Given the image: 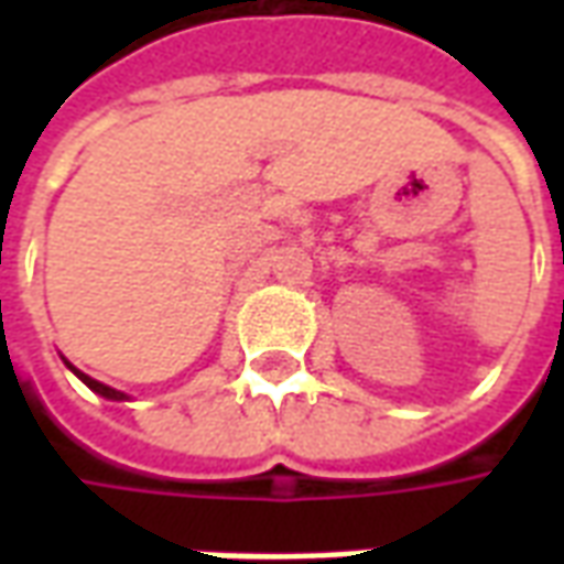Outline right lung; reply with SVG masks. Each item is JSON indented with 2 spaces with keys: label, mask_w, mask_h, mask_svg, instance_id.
<instances>
[{
  "label": "right lung",
  "mask_w": 564,
  "mask_h": 564,
  "mask_svg": "<svg viewBox=\"0 0 564 564\" xmlns=\"http://www.w3.org/2000/svg\"><path fill=\"white\" fill-rule=\"evenodd\" d=\"M68 366V362H66ZM72 368V371H75V375H78L80 380H84V383H87V387H90L93 392H99V395H105V399H111V402H123V399H127V395H123V392L120 390H111V387H105V383H99V380H93L90 375H84V371H78V368L75 366H68Z\"/></svg>",
  "instance_id": "1"
}]
</instances>
